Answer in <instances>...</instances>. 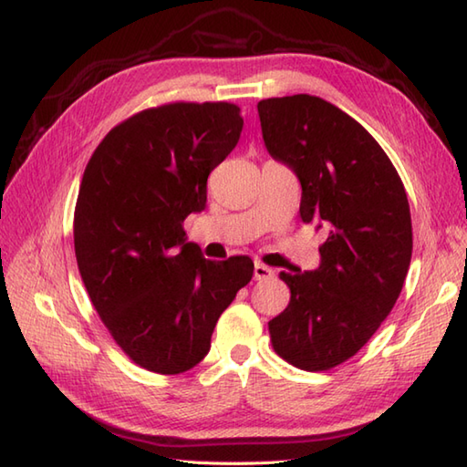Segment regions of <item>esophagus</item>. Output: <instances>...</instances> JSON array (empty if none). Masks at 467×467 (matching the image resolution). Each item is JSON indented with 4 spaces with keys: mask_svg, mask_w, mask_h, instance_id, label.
<instances>
[{
    "mask_svg": "<svg viewBox=\"0 0 467 467\" xmlns=\"http://www.w3.org/2000/svg\"><path fill=\"white\" fill-rule=\"evenodd\" d=\"M273 276H275V271L271 269V266L261 265V263L254 265V279L256 281H269V279H273Z\"/></svg>",
    "mask_w": 467,
    "mask_h": 467,
    "instance_id": "esophagus-1",
    "label": "esophagus"
}]
</instances>
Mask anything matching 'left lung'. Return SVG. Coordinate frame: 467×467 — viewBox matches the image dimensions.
Masks as SVG:
<instances>
[{
	"label": "left lung",
	"instance_id": "8db88e82",
	"mask_svg": "<svg viewBox=\"0 0 467 467\" xmlns=\"http://www.w3.org/2000/svg\"><path fill=\"white\" fill-rule=\"evenodd\" d=\"M266 150L299 178L303 223L327 226L315 271L281 273L291 301L269 321L273 349L327 371L371 339L411 263L408 194L383 148L331 102L309 94L259 102Z\"/></svg>",
	"mask_w": 467,
	"mask_h": 467
}]
</instances>
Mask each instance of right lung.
<instances>
[{"label":"right lung","mask_w":467,"mask_h":467,"mask_svg":"<svg viewBox=\"0 0 467 467\" xmlns=\"http://www.w3.org/2000/svg\"><path fill=\"white\" fill-rule=\"evenodd\" d=\"M243 132L241 108L174 102L112 128L88 162L74 213L78 269L118 347L148 371L192 369L218 317L253 279L249 256L208 261L182 228Z\"/></svg>","instance_id":"add662e5"}]
</instances>
